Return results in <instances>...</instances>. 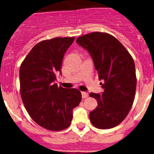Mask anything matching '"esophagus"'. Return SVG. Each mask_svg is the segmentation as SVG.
I'll use <instances>...</instances> for the list:
<instances>
[{
  "mask_svg": "<svg viewBox=\"0 0 154 154\" xmlns=\"http://www.w3.org/2000/svg\"><path fill=\"white\" fill-rule=\"evenodd\" d=\"M82 97L83 98H86V97H88V94L87 92H86V91H82Z\"/></svg>",
  "mask_w": 154,
  "mask_h": 154,
  "instance_id": "34e87169",
  "label": "esophagus"
}]
</instances>
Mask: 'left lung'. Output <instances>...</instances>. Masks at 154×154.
<instances>
[{"instance_id": "left-lung-1", "label": "left lung", "mask_w": 154, "mask_h": 154, "mask_svg": "<svg viewBox=\"0 0 154 154\" xmlns=\"http://www.w3.org/2000/svg\"><path fill=\"white\" fill-rule=\"evenodd\" d=\"M76 42L91 55L103 88L100 94L90 93L97 101L89 113L90 121L97 128H112L125 120L134 100L136 76L133 57L117 38L106 32H91Z\"/></svg>"}]
</instances>
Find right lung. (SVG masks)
I'll return each instance as SVG.
<instances>
[{"label":"right lung","instance_id":"1","mask_svg":"<svg viewBox=\"0 0 154 154\" xmlns=\"http://www.w3.org/2000/svg\"><path fill=\"white\" fill-rule=\"evenodd\" d=\"M74 37H57L40 42L32 48L19 70L20 91L24 106L36 124L51 131L69 127L73 109L81 101L77 88L58 86L65 54Z\"/></svg>","mask_w":154,"mask_h":154}]
</instances>
